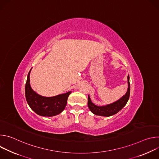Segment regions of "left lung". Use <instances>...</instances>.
I'll use <instances>...</instances> for the list:
<instances>
[{
  "instance_id": "left-lung-1",
  "label": "left lung",
  "mask_w": 159,
  "mask_h": 159,
  "mask_svg": "<svg viewBox=\"0 0 159 159\" xmlns=\"http://www.w3.org/2000/svg\"><path fill=\"white\" fill-rule=\"evenodd\" d=\"M128 90L125 96L118 101L110 104L102 106H98L92 102L89 96H88V107L93 114L102 116H111L118 113L126 104L130 94L129 77L128 75Z\"/></svg>"
}]
</instances>
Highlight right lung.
<instances>
[{
  "instance_id": "add662e5",
  "label": "right lung",
  "mask_w": 159,
  "mask_h": 159,
  "mask_svg": "<svg viewBox=\"0 0 159 159\" xmlns=\"http://www.w3.org/2000/svg\"><path fill=\"white\" fill-rule=\"evenodd\" d=\"M31 70V69L28 73L25 85V96L28 105L39 116L51 117L59 115L64 110L68 97L72 92L69 91L53 97H44L38 94L30 85Z\"/></svg>"
}]
</instances>
